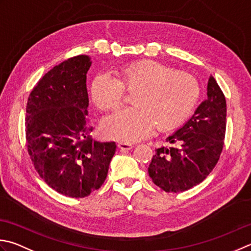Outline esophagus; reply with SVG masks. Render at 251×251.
Listing matches in <instances>:
<instances>
[{
	"label": "esophagus",
	"mask_w": 251,
	"mask_h": 251,
	"mask_svg": "<svg viewBox=\"0 0 251 251\" xmlns=\"http://www.w3.org/2000/svg\"><path fill=\"white\" fill-rule=\"evenodd\" d=\"M117 147H119V149L121 150V151H127V150H130V149H132V145H130V144H126V142H120L119 145H117Z\"/></svg>",
	"instance_id": "obj_1"
}]
</instances>
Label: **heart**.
<instances>
[{
  "label": "heart",
  "instance_id": "b5f03b06",
  "mask_svg": "<svg viewBox=\"0 0 251 251\" xmlns=\"http://www.w3.org/2000/svg\"><path fill=\"white\" fill-rule=\"evenodd\" d=\"M115 76L101 74L90 85L91 100L102 111L116 110L124 90L134 91V106L103 120L102 132L110 139L135 142L150 136L156 125L161 130L176 128L188 119L199 97L198 82L190 74L155 61L126 64Z\"/></svg>",
  "mask_w": 251,
  "mask_h": 251
}]
</instances>
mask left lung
Masks as SVG:
<instances>
[{"instance_id":"8db88e82","label":"left lung","mask_w":251,"mask_h":251,"mask_svg":"<svg viewBox=\"0 0 251 251\" xmlns=\"http://www.w3.org/2000/svg\"><path fill=\"white\" fill-rule=\"evenodd\" d=\"M207 96L194 115L166 138L171 147L155 149L148 173L166 193L195 187L220 159L226 129V101L212 76L208 81Z\"/></svg>"}]
</instances>
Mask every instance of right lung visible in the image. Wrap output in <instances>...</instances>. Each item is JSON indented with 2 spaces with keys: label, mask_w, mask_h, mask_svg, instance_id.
I'll list each match as a JSON object with an SVG mask.
<instances>
[{
  "label": "right lung",
  "mask_w": 251,
  "mask_h": 251,
  "mask_svg": "<svg viewBox=\"0 0 251 251\" xmlns=\"http://www.w3.org/2000/svg\"><path fill=\"white\" fill-rule=\"evenodd\" d=\"M88 55L68 58L49 71L28 98V153L40 177L57 193L83 198L106 178L115 142L91 138L88 119Z\"/></svg>",
  "instance_id": "add662e5"
}]
</instances>
